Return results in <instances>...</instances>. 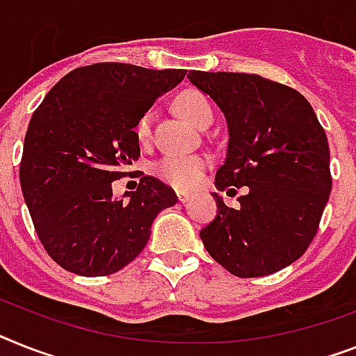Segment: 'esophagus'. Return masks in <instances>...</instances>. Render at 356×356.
<instances>
[{"instance_id": "1", "label": "esophagus", "mask_w": 356, "mask_h": 356, "mask_svg": "<svg viewBox=\"0 0 356 356\" xmlns=\"http://www.w3.org/2000/svg\"><path fill=\"white\" fill-rule=\"evenodd\" d=\"M176 196H178V200H180L181 204H185V202L191 198L189 193H181V191H180V193H176Z\"/></svg>"}]
</instances>
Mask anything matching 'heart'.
Returning <instances> with one entry per match:
<instances>
[{
    "label": "heart",
    "mask_w": 356,
    "mask_h": 356,
    "mask_svg": "<svg viewBox=\"0 0 356 356\" xmlns=\"http://www.w3.org/2000/svg\"><path fill=\"white\" fill-rule=\"evenodd\" d=\"M178 108L181 111L185 118L189 120L195 127L207 129L214 120V111L209 98L198 90H187L180 94L178 98ZM134 134L138 142L147 143L152 134V111L145 113L138 118L134 125ZM209 167V160L202 154L195 156H165L156 161L154 165V175L167 185H171L178 191L193 189L204 176L205 169Z\"/></svg>",
    "instance_id": "b5f03b06"
}]
</instances>
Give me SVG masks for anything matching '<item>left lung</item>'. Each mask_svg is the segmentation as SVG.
I'll return each mask as SVG.
<instances>
[{"label": "left lung", "instance_id": "1", "mask_svg": "<svg viewBox=\"0 0 356 356\" xmlns=\"http://www.w3.org/2000/svg\"><path fill=\"white\" fill-rule=\"evenodd\" d=\"M187 78L227 118V158L214 185L248 187L234 209L214 195L218 214L200 238L234 277L280 271L307 251L330 200L324 127L298 90L264 76L189 70Z\"/></svg>", "mask_w": 356, "mask_h": 356}]
</instances>
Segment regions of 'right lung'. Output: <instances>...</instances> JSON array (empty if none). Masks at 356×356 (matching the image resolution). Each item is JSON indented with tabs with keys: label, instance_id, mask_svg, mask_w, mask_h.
Listing matches in <instances>:
<instances>
[{
	"label": "right lung",
	"instance_id": "add662e5",
	"mask_svg": "<svg viewBox=\"0 0 356 356\" xmlns=\"http://www.w3.org/2000/svg\"><path fill=\"white\" fill-rule=\"evenodd\" d=\"M185 72L116 61L78 67L34 111L19 181L38 238L58 266L81 277L120 271L143 251L156 214L178 202L169 185L143 172L129 200L113 198V181L140 158L138 118Z\"/></svg>",
	"mask_w": 356,
	"mask_h": 356
}]
</instances>
